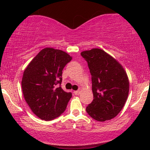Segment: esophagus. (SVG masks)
Segmentation results:
<instances>
[{"label": "esophagus", "instance_id": "34e87169", "mask_svg": "<svg viewBox=\"0 0 150 150\" xmlns=\"http://www.w3.org/2000/svg\"><path fill=\"white\" fill-rule=\"evenodd\" d=\"M74 94L75 95H79L80 93H81V91H80V90H78V91H74Z\"/></svg>", "mask_w": 150, "mask_h": 150}]
</instances>
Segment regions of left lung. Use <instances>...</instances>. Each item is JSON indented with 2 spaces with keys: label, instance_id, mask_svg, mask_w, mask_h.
Wrapping results in <instances>:
<instances>
[{
  "label": "left lung",
  "instance_id": "1",
  "mask_svg": "<svg viewBox=\"0 0 150 150\" xmlns=\"http://www.w3.org/2000/svg\"><path fill=\"white\" fill-rule=\"evenodd\" d=\"M87 61L91 75L93 100L86 108L98 122L114 118L124 107L129 93V81L122 65L99 48L81 53Z\"/></svg>",
  "mask_w": 150,
  "mask_h": 150
}]
</instances>
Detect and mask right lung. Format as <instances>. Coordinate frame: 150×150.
<instances>
[{"instance_id": "add662e5", "label": "right lung", "mask_w": 150, "mask_h": 150, "mask_svg": "<svg viewBox=\"0 0 150 150\" xmlns=\"http://www.w3.org/2000/svg\"><path fill=\"white\" fill-rule=\"evenodd\" d=\"M71 59L64 51L45 48L24 69L22 79L24 98L41 120H52L65 111L71 93L61 87L62 71Z\"/></svg>"}]
</instances>
